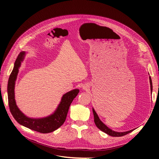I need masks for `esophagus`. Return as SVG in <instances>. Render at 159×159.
<instances>
[{
    "mask_svg": "<svg viewBox=\"0 0 159 159\" xmlns=\"http://www.w3.org/2000/svg\"><path fill=\"white\" fill-rule=\"evenodd\" d=\"M82 89H84V90H87L89 89V87L87 85H84L83 87H82Z\"/></svg>",
    "mask_w": 159,
    "mask_h": 159,
    "instance_id": "1",
    "label": "esophagus"
}]
</instances>
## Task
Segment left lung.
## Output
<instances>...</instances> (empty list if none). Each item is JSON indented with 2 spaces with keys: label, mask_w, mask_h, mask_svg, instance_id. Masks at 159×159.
Returning <instances> with one entry per match:
<instances>
[{
  "label": "left lung",
  "mask_w": 159,
  "mask_h": 159,
  "mask_svg": "<svg viewBox=\"0 0 159 159\" xmlns=\"http://www.w3.org/2000/svg\"><path fill=\"white\" fill-rule=\"evenodd\" d=\"M149 79H150V90H151V93H152V89H153V87H152V79L150 77V76L149 77ZM93 115H94V123L96 125V126L101 131H102L103 132L106 133V134L111 136V137H122V136H124L125 134H127L128 133H129L130 132L133 131L134 129H131L129 131H124V132H118V131H113L111 129L109 128L104 123H103L101 120L99 119L98 114L96 113V111L94 110V109L93 107Z\"/></svg>",
  "instance_id": "obj_1"
}]
</instances>
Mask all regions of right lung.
Returning <instances> with one entry per match:
<instances>
[{
    "label": "right lung",
    "mask_w": 159,
    "mask_h": 159,
    "mask_svg": "<svg viewBox=\"0 0 159 159\" xmlns=\"http://www.w3.org/2000/svg\"><path fill=\"white\" fill-rule=\"evenodd\" d=\"M25 52H21L19 53L8 80L7 94L11 112L17 122L22 126L41 133L53 132L64 123L69 107L74 99L79 94V90L75 89L65 94L62 96L57 108L51 115L41 118H33L26 116L16 105L14 94L15 83L19 69L25 59Z\"/></svg>",
    "instance_id": "add662e5"
}]
</instances>
